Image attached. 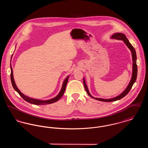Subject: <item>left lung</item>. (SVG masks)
I'll list each match as a JSON object with an SVG mask.
<instances>
[{"instance_id":"1","label":"left lung","mask_w":148,"mask_h":148,"mask_svg":"<svg viewBox=\"0 0 148 148\" xmlns=\"http://www.w3.org/2000/svg\"><path fill=\"white\" fill-rule=\"evenodd\" d=\"M110 39H117V40H121L123 41V42L125 44L127 45V47L130 49L131 53H132V60H133V67H132V78L131 80L129 83L128 85L127 86L126 89L122 92L118 96L114 97L110 99H103L99 98H95L93 96H92L90 94V92L89 91L88 86L86 84V80L85 79L84 77H83V83H84V86L85 89L86 90L88 94L93 99H95L97 100L101 101H104V102H112V101H114L120 100L123 98H124L130 90V89L132 88V86L133 85L134 83L136 81V77H137V73H138V68H137V65H136V51L135 50L134 48V47L132 46V45L129 42L128 39H127L126 36L125 34L121 33H115L113 34L112 36L110 37Z\"/></svg>"}]
</instances>
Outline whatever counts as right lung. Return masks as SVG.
<instances>
[{
    "label": "right lung",
    "instance_id": "obj_1",
    "mask_svg": "<svg viewBox=\"0 0 148 148\" xmlns=\"http://www.w3.org/2000/svg\"><path fill=\"white\" fill-rule=\"evenodd\" d=\"M16 48V47H15ZM10 70H11V74H10V79H11V82L13 85V87L14 89V90L16 92H18L19 93V94L21 95L22 98L24 99L26 101L28 102L30 104H34V105H46V104H50L53 103H55L58 100H59L60 99L62 98V97L63 95L64 92L65 90V88H66V86L67 84V83L68 82V78L70 77V75L67 76L66 78L64 79L63 83V85L61 88L60 91L59 92V94L56 95V97L53 98L48 99V100H40V99H37L32 98L30 97H29L28 96L24 95L23 93H22L19 89H18V88L16 86V84L15 83L14 81V77H13V68L12 66V64L10 63Z\"/></svg>",
    "mask_w": 148,
    "mask_h": 148
}]
</instances>
